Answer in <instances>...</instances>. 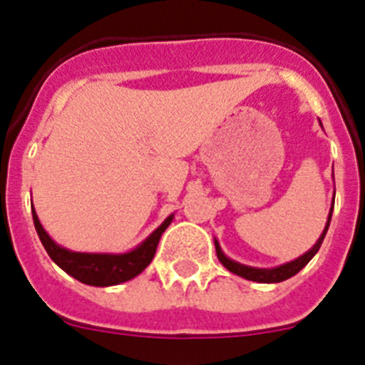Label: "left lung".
Wrapping results in <instances>:
<instances>
[{"instance_id": "left-lung-1", "label": "left lung", "mask_w": 365, "mask_h": 365, "mask_svg": "<svg viewBox=\"0 0 365 365\" xmlns=\"http://www.w3.org/2000/svg\"><path fill=\"white\" fill-rule=\"evenodd\" d=\"M331 215H333V209H331V212H329V220H327L326 229H324L322 236H320V238H318L317 244H314V247L311 249V251L305 252V255H302L300 258H297V260L289 262V264L280 265V267H274V269H256V267H247V265H242V264H238V262L229 260L227 256H225L222 252V249H220L218 242H215L216 256H218V260L222 262V264L225 265V267H227L229 271L235 272V274H238V277H242V278H247V280H252V282H260V284H277V282H284V280H287V278L294 277V274H297L298 271H302V269H304L305 265L309 264L311 258H313V256L317 255L318 249H320V245H322V242H324V238H326L327 229H329Z\"/></svg>"}]
</instances>
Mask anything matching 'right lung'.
Masks as SVG:
<instances>
[{"mask_svg":"<svg viewBox=\"0 0 365 365\" xmlns=\"http://www.w3.org/2000/svg\"><path fill=\"white\" fill-rule=\"evenodd\" d=\"M32 220H34V227L38 231L39 240L52 262H56L65 272L83 284L107 287V285H116L138 277L153 262L162 232L169 227L173 216H169L140 247L125 252V255H91V252L67 251L52 242L51 236L41 227L34 209H32Z\"/></svg>","mask_w":365,"mask_h":365,"instance_id":"1","label":"right lung"}]
</instances>
